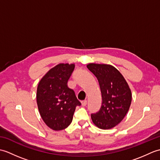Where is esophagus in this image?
I'll list each match as a JSON object with an SVG mask.
<instances>
[{
    "label": "esophagus",
    "instance_id": "obj_1",
    "mask_svg": "<svg viewBox=\"0 0 160 160\" xmlns=\"http://www.w3.org/2000/svg\"><path fill=\"white\" fill-rule=\"evenodd\" d=\"M81 104H82V107H85L87 104V100H84L82 102H81Z\"/></svg>",
    "mask_w": 160,
    "mask_h": 160
}]
</instances>
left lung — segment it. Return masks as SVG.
<instances>
[{"label":"left lung","mask_w":160,"mask_h":160,"mask_svg":"<svg viewBox=\"0 0 160 160\" xmlns=\"http://www.w3.org/2000/svg\"><path fill=\"white\" fill-rule=\"evenodd\" d=\"M98 80L102 103L100 111L91 114L97 127L110 129L120 123L130 108L132 94L124 76L111 64L89 63L87 65Z\"/></svg>","instance_id":"left-lung-1"}]
</instances>
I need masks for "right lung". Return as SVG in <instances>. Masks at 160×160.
<instances>
[{
    "mask_svg": "<svg viewBox=\"0 0 160 160\" xmlns=\"http://www.w3.org/2000/svg\"><path fill=\"white\" fill-rule=\"evenodd\" d=\"M74 64L60 63L47 71L37 87L36 101L42 120L53 131L69 127L76 106L81 103L67 82Z\"/></svg>",
    "mask_w": 160,
    "mask_h": 160,
    "instance_id": "right-lung-1",
    "label": "right lung"
}]
</instances>
